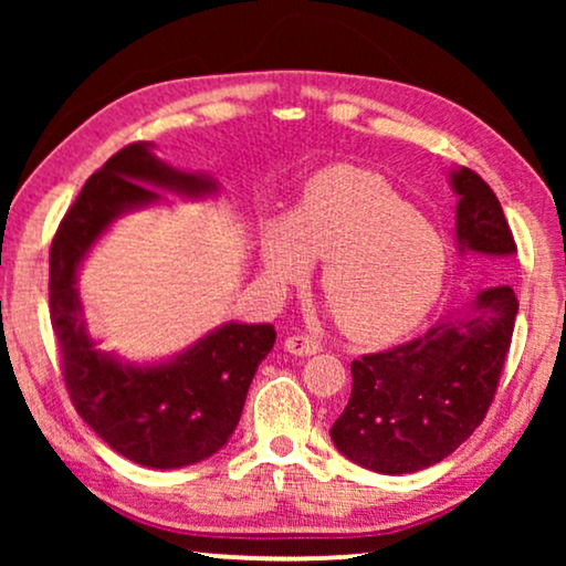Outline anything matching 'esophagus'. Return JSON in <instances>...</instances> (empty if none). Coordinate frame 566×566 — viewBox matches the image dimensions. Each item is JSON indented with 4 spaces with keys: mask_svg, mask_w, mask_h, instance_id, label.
<instances>
[{
    "mask_svg": "<svg viewBox=\"0 0 566 566\" xmlns=\"http://www.w3.org/2000/svg\"><path fill=\"white\" fill-rule=\"evenodd\" d=\"M285 350H289L291 355H298V358H306V355L319 353L322 345L306 335H293L285 339Z\"/></svg>",
    "mask_w": 566,
    "mask_h": 566,
    "instance_id": "obj_1",
    "label": "esophagus"
}]
</instances>
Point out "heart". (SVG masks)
<instances>
[{"mask_svg":"<svg viewBox=\"0 0 566 566\" xmlns=\"http://www.w3.org/2000/svg\"><path fill=\"white\" fill-rule=\"evenodd\" d=\"M312 260L347 335L363 343L405 335L443 289L448 247L440 229L384 177L355 167L316 175L291 216L262 234V275L275 291L304 285Z\"/></svg>","mask_w":566,"mask_h":566,"instance_id":"obj_1","label":"heart"}]
</instances>
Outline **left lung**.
<instances>
[{"instance_id": "left-lung-1", "label": "left lung", "mask_w": 566, "mask_h": 566, "mask_svg": "<svg viewBox=\"0 0 566 566\" xmlns=\"http://www.w3.org/2000/svg\"><path fill=\"white\" fill-rule=\"evenodd\" d=\"M459 258H515L497 196L476 172L455 167ZM517 316L510 285H490L399 347L353 360V394L332 424L345 459L378 474H415L451 455L484 420L505 366Z\"/></svg>"}]
</instances>
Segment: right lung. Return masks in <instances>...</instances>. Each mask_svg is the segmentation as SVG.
<instances>
[{
	"label": "right lung",
	"mask_w": 566,
	"mask_h": 566,
	"mask_svg": "<svg viewBox=\"0 0 566 566\" xmlns=\"http://www.w3.org/2000/svg\"><path fill=\"white\" fill-rule=\"evenodd\" d=\"M157 144L120 149L84 182L51 244V324L64 381L82 420L123 459L149 469H182L229 443L260 363L275 345L273 324L223 322L169 358L134 363L92 337L80 273L92 247L120 216L159 206L165 196L206 200L219 180L159 159Z\"/></svg>",
	"instance_id": "1"
}]
</instances>
